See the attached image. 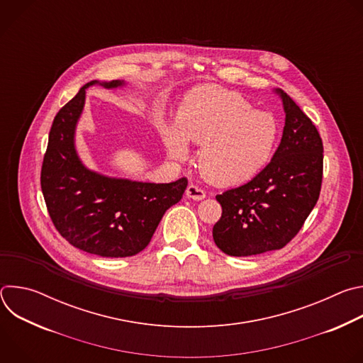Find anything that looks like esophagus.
<instances>
[{
  "instance_id": "34e87169",
  "label": "esophagus",
  "mask_w": 363,
  "mask_h": 363,
  "mask_svg": "<svg viewBox=\"0 0 363 363\" xmlns=\"http://www.w3.org/2000/svg\"><path fill=\"white\" fill-rule=\"evenodd\" d=\"M185 194H186V196H188V198L195 199V201H201V199H203V198H205V191H203V189H201L198 185H194V184L188 185V188H186Z\"/></svg>"
}]
</instances>
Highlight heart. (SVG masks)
<instances>
[{"label":"heart","instance_id":"b5f03b06","mask_svg":"<svg viewBox=\"0 0 363 363\" xmlns=\"http://www.w3.org/2000/svg\"><path fill=\"white\" fill-rule=\"evenodd\" d=\"M158 130L174 160H185L186 140L201 146L198 169L217 186H234L254 178L272 160L280 128L264 111H254L238 91L220 86L192 90L182 101L177 122Z\"/></svg>","mask_w":363,"mask_h":363}]
</instances>
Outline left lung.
<instances>
[{
	"label": "left lung",
	"instance_id": "left-lung-1",
	"mask_svg": "<svg viewBox=\"0 0 363 363\" xmlns=\"http://www.w3.org/2000/svg\"><path fill=\"white\" fill-rule=\"evenodd\" d=\"M286 123L270 164L250 182L217 195L221 218L213 228L217 247L234 257L280 250L290 242L320 195L323 143L313 122L277 90Z\"/></svg>",
	"mask_w": 363,
	"mask_h": 363
}]
</instances>
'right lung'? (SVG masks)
Returning <instances> with one entry per match:
<instances>
[{"mask_svg": "<svg viewBox=\"0 0 363 363\" xmlns=\"http://www.w3.org/2000/svg\"><path fill=\"white\" fill-rule=\"evenodd\" d=\"M59 111L41 167V191L56 230L73 247L100 257H130L150 241L165 211L181 201L188 179L171 184L109 178L87 169L76 152L74 132L86 89ZM106 89L125 82L99 83Z\"/></svg>", "mask_w": 363, "mask_h": 363, "instance_id": "add662e5", "label": "right lung"}]
</instances>
